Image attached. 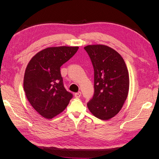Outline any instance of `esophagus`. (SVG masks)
I'll return each mask as SVG.
<instances>
[{
  "instance_id": "obj_1",
  "label": "esophagus",
  "mask_w": 159,
  "mask_h": 159,
  "mask_svg": "<svg viewBox=\"0 0 159 159\" xmlns=\"http://www.w3.org/2000/svg\"><path fill=\"white\" fill-rule=\"evenodd\" d=\"M80 96H81V92H80V91H79V92H77V93H75V97H76L77 98H80Z\"/></svg>"
}]
</instances>
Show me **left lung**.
Wrapping results in <instances>:
<instances>
[{"label":"left lung","mask_w":159,"mask_h":159,"mask_svg":"<svg viewBox=\"0 0 159 159\" xmlns=\"http://www.w3.org/2000/svg\"><path fill=\"white\" fill-rule=\"evenodd\" d=\"M94 69V95L88 102L89 110L103 120L117 114L129 91V74L121 55L105 45L84 47Z\"/></svg>","instance_id":"left-lung-1"}]
</instances>
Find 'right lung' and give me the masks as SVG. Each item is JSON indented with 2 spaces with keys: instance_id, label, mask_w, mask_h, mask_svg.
Listing matches in <instances>:
<instances>
[{
  "instance_id": "right-lung-1",
  "label": "right lung",
  "mask_w": 159,
  "mask_h": 159,
  "mask_svg": "<svg viewBox=\"0 0 159 159\" xmlns=\"http://www.w3.org/2000/svg\"><path fill=\"white\" fill-rule=\"evenodd\" d=\"M78 49V46L46 48L33 57L26 67L25 93L32 107L46 119H52L62 112L73 97L64 86L61 67Z\"/></svg>"
}]
</instances>
